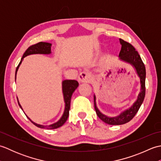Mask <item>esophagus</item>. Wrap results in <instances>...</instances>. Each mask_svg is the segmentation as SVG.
<instances>
[{
	"label": "esophagus",
	"mask_w": 161,
	"mask_h": 161,
	"mask_svg": "<svg viewBox=\"0 0 161 161\" xmlns=\"http://www.w3.org/2000/svg\"><path fill=\"white\" fill-rule=\"evenodd\" d=\"M91 80V75L87 71H84L78 76V81L80 82H88Z\"/></svg>",
	"instance_id": "1"
}]
</instances>
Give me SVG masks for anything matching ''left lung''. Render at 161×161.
Returning a JSON list of instances; mask_svg holds the SVG:
<instances>
[{"mask_svg":"<svg viewBox=\"0 0 161 161\" xmlns=\"http://www.w3.org/2000/svg\"><path fill=\"white\" fill-rule=\"evenodd\" d=\"M119 42L121 43L122 47L120 52H119V57L122 60L131 64L136 68V72H137L140 79H141V91L138 95L137 100L136 101L135 103L133 104L131 108L126 109V111L122 113L120 115L117 116V117L112 118L103 115L98 110L96 107L95 97L94 95V106L97 116L104 122L111 125H123L131 120L137 114L145 96L146 70L145 64L142 61L140 54L131 43H129V42L122 39H119Z\"/></svg>","mask_w":161,"mask_h":161,"instance_id":"1","label":"left lung"}]
</instances>
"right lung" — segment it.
I'll use <instances>...</instances> for the list:
<instances>
[{
  "label": "right lung",
  "instance_id": "right-lung-1",
  "mask_svg": "<svg viewBox=\"0 0 161 161\" xmlns=\"http://www.w3.org/2000/svg\"><path fill=\"white\" fill-rule=\"evenodd\" d=\"M50 53H51V43H50L41 42L37 43L34 44V45L30 46L26 50L25 53L23 54V55L21 58V60H20L18 66L16 67V73H15V80H16V72L18 70V68L20 66V64H21L22 60L24 57L32 54H50ZM78 86H79V83L76 80H64L62 82V90H63L64 102H65V109H64V112L62 117L61 118V119L58 122L54 123L53 125L43 126V125L36 124V123L32 122L31 119L28 117V116H27V117H28V118L30 119V120L31 121L35 126H36L37 127L42 128V129H54L60 127V126H62L64 123L66 122V121L68 119V115H69V111L70 108V100H71L72 95H73V92L78 87ZM18 103L20 108L22 109L21 106H20V104H19V101H18Z\"/></svg>",
  "mask_w": 161,
  "mask_h": 161
}]
</instances>
